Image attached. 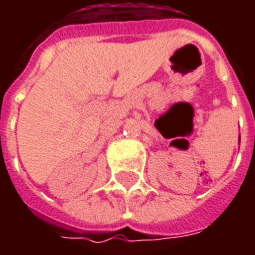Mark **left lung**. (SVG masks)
<instances>
[{
    "mask_svg": "<svg viewBox=\"0 0 255 255\" xmlns=\"http://www.w3.org/2000/svg\"><path fill=\"white\" fill-rule=\"evenodd\" d=\"M239 142H241V135H239Z\"/></svg>",
    "mask_w": 255,
    "mask_h": 255,
    "instance_id": "1",
    "label": "left lung"
}]
</instances>
